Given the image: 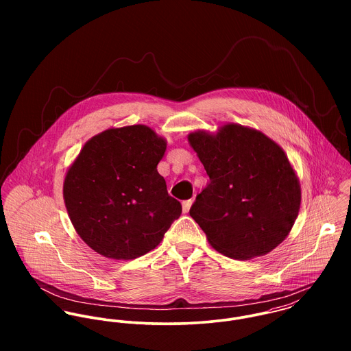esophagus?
I'll use <instances>...</instances> for the list:
<instances>
[{
  "label": "esophagus",
  "mask_w": 351,
  "mask_h": 351,
  "mask_svg": "<svg viewBox=\"0 0 351 351\" xmlns=\"http://www.w3.org/2000/svg\"><path fill=\"white\" fill-rule=\"evenodd\" d=\"M192 204H193V199L184 201V202H182V210H184V213H188V212H189V209H191Z\"/></svg>",
  "instance_id": "34e87169"
}]
</instances>
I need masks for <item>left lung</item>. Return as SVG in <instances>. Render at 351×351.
I'll use <instances>...</instances> for the list:
<instances>
[{
	"label": "left lung",
	"instance_id": "left-lung-1",
	"mask_svg": "<svg viewBox=\"0 0 351 351\" xmlns=\"http://www.w3.org/2000/svg\"><path fill=\"white\" fill-rule=\"evenodd\" d=\"M209 182L189 213L213 249L235 259L277 247L299 215V180L282 149L262 132L227 124L216 135L192 132Z\"/></svg>",
	"mask_w": 351,
	"mask_h": 351
}]
</instances>
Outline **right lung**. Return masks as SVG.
<instances>
[{"label":"right lung","instance_id":"1","mask_svg":"<svg viewBox=\"0 0 351 351\" xmlns=\"http://www.w3.org/2000/svg\"><path fill=\"white\" fill-rule=\"evenodd\" d=\"M165 139L146 125L112 128L92 138L69 169L63 197L82 241L113 259L155 249L182 212L156 165Z\"/></svg>","mask_w":351,"mask_h":351}]
</instances>
